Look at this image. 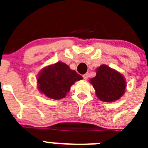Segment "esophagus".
<instances>
[{"instance_id": "1", "label": "esophagus", "mask_w": 148, "mask_h": 148, "mask_svg": "<svg viewBox=\"0 0 148 148\" xmlns=\"http://www.w3.org/2000/svg\"><path fill=\"white\" fill-rule=\"evenodd\" d=\"M88 77H89V73H85V74H84V75H83V78H84V79H85V80H87V78H88Z\"/></svg>"}]
</instances>
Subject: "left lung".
<instances>
[{
  "mask_svg": "<svg viewBox=\"0 0 148 148\" xmlns=\"http://www.w3.org/2000/svg\"><path fill=\"white\" fill-rule=\"evenodd\" d=\"M97 97L102 101L118 100L125 92L126 82L121 73L105 64L96 69V75L90 79Z\"/></svg>",
  "mask_w": 148,
  "mask_h": 148,
  "instance_id": "left-lung-1",
  "label": "left lung"
}]
</instances>
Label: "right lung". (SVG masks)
<instances>
[{
  "mask_svg": "<svg viewBox=\"0 0 148 148\" xmlns=\"http://www.w3.org/2000/svg\"><path fill=\"white\" fill-rule=\"evenodd\" d=\"M82 76L62 62L44 68L38 77V87L40 92L52 99H61L66 96L70 87Z\"/></svg>",
  "mask_w": 148,
  "mask_h": 148,
  "instance_id": "obj_1",
  "label": "right lung"
}]
</instances>
